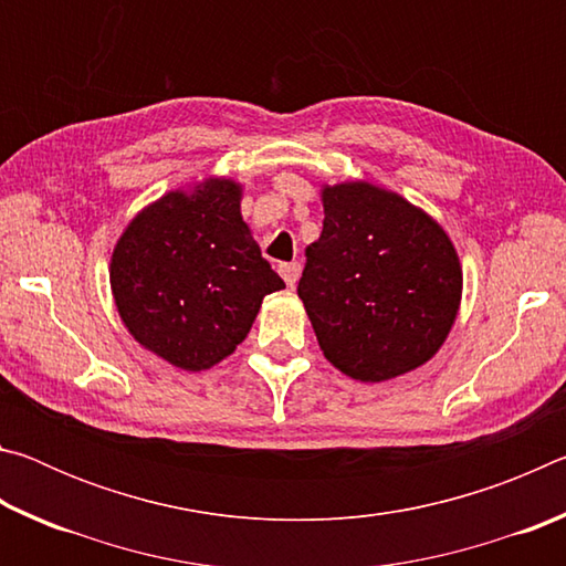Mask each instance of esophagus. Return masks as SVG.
<instances>
[{
	"mask_svg": "<svg viewBox=\"0 0 566 566\" xmlns=\"http://www.w3.org/2000/svg\"><path fill=\"white\" fill-rule=\"evenodd\" d=\"M276 270H280V274H282V280L286 282V286H294L296 280H300L302 264H300V262H284V264L276 266Z\"/></svg>",
	"mask_w": 566,
	"mask_h": 566,
	"instance_id": "obj_1",
	"label": "esophagus"
}]
</instances>
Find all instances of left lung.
Returning <instances> with one entry per match:
<instances>
[{
  "label": "left lung",
  "mask_w": 566,
  "mask_h": 566,
  "mask_svg": "<svg viewBox=\"0 0 566 566\" xmlns=\"http://www.w3.org/2000/svg\"><path fill=\"white\" fill-rule=\"evenodd\" d=\"M324 224L296 294L334 367L385 381L432 359L462 300V266L432 217L367 181L324 187Z\"/></svg>",
  "instance_id": "1"
}]
</instances>
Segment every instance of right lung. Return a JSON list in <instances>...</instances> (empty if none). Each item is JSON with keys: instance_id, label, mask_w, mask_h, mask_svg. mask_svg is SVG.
Masks as SVG:
<instances>
[{"instance_id": "add662e5", "label": "right lung", "mask_w": 566, "mask_h": 566, "mask_svg": "<svg viewBox=\"0 0 566 566\" xmlns=\"http://www.w3.org/2000/svg\"><path fill=\"white\" fill-rule=\"evenodd\" d=\"M242 187L207 179L132 219L112 254L119 317L142 347L187 371L237 349L266 294L284 290L239 212Z\"/></svg>"}]
</instances>
